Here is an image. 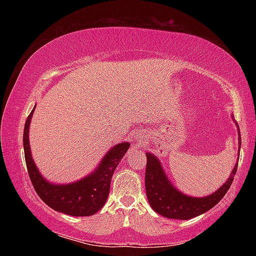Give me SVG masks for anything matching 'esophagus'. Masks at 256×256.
Wrapping results in <instances>:
<instances>
[{"instance_id":"34e87169","label":"esophagus","mask_w":256,"mask_h":256,"mask_svg":"<svg viewBox=\"0 0 256 256\" xmlns=\"http://www.w3.org/2000/svg\"><path fill=\"white\" fill-rule=\"evenodd\" d=\"M136 140H138V146L145 143V138H144V136H140V138H136Z\"/></svg>"}]
</instances>
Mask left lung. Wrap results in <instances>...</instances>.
<instances>
[{
  "mask_svg": "<svg viewBox=\"0 0 256 256\" xmlns=\"http://www.w3.org/2000/svg\"><path fill=\"white\" fill-rule=\"evenodd\" d=\"M231 118L238 130V155L241 148L240 128H238V124L234 118L232 116ZM146 158H148V164H146L145 172V189L152 209L165 218L179 220L192 219L194 216L202 214L211 208H214L229 190L233 182V177L236 172L238 162V158L236 164L232 170L229 178L214 192L204 196V197H194V196L184 194L176 188L175 184L168 178L158 157L153 153L146 152Z\"/></svg>",
  "mask_w": 256,
  "mask_h": 256,
  "instance_id": "1",
  "label": "left lung"
}]
</instances>
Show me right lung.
Masks as SVG:
<instances>
[{
	"instance_id": "right-lung-1",
	"label": "right lung",
	"mask_w": 256,
	"mask_h": 256,
	"mask_svg": "<svg viewBox=\"0 0 256 256\" xmlns=\"http://www.w3.org/2000/svg\"><path fill=\"white\" fill-rule=\"evenodd\" d=\"M35 108L26 120L23 145L27 170L37 194L44 202L62 214L74 216H88L96 214L108 199L113 172L120 160L126 153L130 143H118L108 150L99 164L88 175L68 184H55L42 175L30 145V125Z\"/></svg>"
}]
</instances>
